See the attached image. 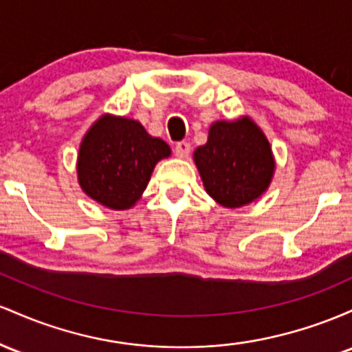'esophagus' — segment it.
I'll use <instances>...</instances> for the list:
<instances>
[{
	"mask_svg": "<svg viewBox=\"0 0 352 352\" xmlns=\"http://www.w3.org/2000/svg\"><path fill=\"white\" fill-rule=\"evenodd\" d=\"M175 153L177 157H183L184 160V157H188L189 153H191V144H189L188 141H179V143L176 144Z\"/></svg>",
	"mask_w": 352,
	"mask_h": 352,
	"instance_id": "34e87169",
	"label": "esophagus"
}]
</instances>
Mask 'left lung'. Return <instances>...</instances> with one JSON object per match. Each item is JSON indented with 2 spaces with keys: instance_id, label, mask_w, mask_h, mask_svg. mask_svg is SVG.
Segmentation results:
<instances>
[{
  "instance_id": "obj_1",
  "label": "left lung",
  "mask_w": 352,
  "mask_h": 352,
  "mask_svg": "<svg viewBox=\"0 0 352 352\" xmlns=\"http://www.w3.org/2000/svg\"><path fill=\"white\" fill-rule=\"evenodd\" d=\"M195 163L208 195L226 208L261 196L274 171L271 146L250 118L212 124L208 143L195 151Z\"/></svg>"
}]
</instances>
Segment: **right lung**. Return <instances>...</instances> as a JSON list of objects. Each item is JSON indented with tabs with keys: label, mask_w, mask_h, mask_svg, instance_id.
<instances>
[{
	"label": "right lung",
	"mask_w": 352,
	"mask_h": 352,
	"mask_svg": "<svg viewBox=\"0 0 352 352\" xmlns=\"http://www.w3.org/2000/svg\"><path fill=\"white\" fill-rule=\"evenodd\" d=\"M171 155L138 121L102 116L82 140L78 177L82 191L102 206L131 208L151 179L156 163Z\"/></svg>",
	"instance_id": "obj_1"
}]
</instances>
